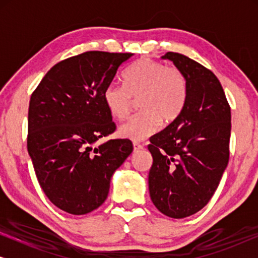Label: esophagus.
I'll return each mask as SVG.
<instances>
[{
  "label": "esophagus",
  "mask_w": 258,
  "mask_h": 258,
  "mask_svg": "<svg viewBox=\"0 0 258 258\" xmlns=\"http://www.w3.org/2000/svg\"><path fill=\"white\" fill-rule=\"evenodd\" d=\"M133 146H134V151H135V153H137V151H140V150L143 149L142 144H140V143H137V142H134Z\"/></svg>",
  "instance_id": "34e87169"
}]
</instances>
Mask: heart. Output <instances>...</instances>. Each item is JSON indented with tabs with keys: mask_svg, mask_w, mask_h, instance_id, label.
<instances>
[{
	"mask_svg": "<svg viewBox=\"0 0 258 258\" xmlns=\"http://www.w3.org/2000/svg\"><path fill=\"white\" fill-rule=\"evenodd\" d=\"M188 84L178 69L168 68L150 58L137 61L124 74V86L111 82L103 91L108 111L117 119L129 114L133 97L139 100L141 112L119 126L118 134L134 142L144 141L160 129L161 121L170 123L184 109Z\"/></svg>",
	"mask_w": 258,
	"mask_h": 258,
	"instance_id": "1",
	"label": "heart"
}]
</instances>
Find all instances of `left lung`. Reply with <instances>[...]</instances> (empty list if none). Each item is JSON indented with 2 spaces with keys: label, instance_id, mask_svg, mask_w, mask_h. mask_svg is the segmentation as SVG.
Instances as JSON below:
<instances>
[{
  "label": "left lung",
  "instance_id": "8db88e82",
  "mask_svg": "<svg viewBox=\"0 0 258 258\" xmlns=\"http://www.w3.org/2000/svg\"><path fill=\"white\" fill-rule=\"evenodd\" d=\"M162 58L184 75L188 96L181 115L150 139L148 183L162 214L184 218L206 207L220 184L229 161L231 112L213 72L178 52Z\"/></svg>",
  "mask_w": 258,
  "mask_h": 258
}]
</instances>
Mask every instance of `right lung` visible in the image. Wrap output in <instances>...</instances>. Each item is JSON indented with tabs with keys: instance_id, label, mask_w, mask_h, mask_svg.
I'll return each mask as SVG.
<instances>
[{
	"instance_id": "add662e5",
	"label": "right lung",
	"mask_w": 258,
	"mask_h": 258,
	"mask_svg": "<svg viewBox=\"0 0 258 258\" xmlns=\"http://www.w3.org/2000/svg\"><path fill=\"white\" fill-rule=\"evenodd\" d=\"M125 52L87 51L57 63L30 97L28 153L45 196L66 213L84 215L107 200L114 172L132 154L129 140H109L115 130L103 91Z\"/></svg>"
}]
</instances>
